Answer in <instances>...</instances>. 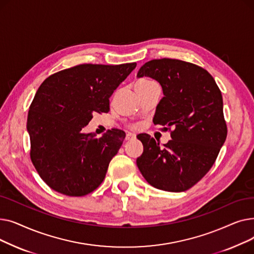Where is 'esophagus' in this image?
Returning <instances> with one entry per match:
<instances>
[{"instance_id":"obj_1","label":"esophagus","mask_w":254,"mask_h":254,"mask_svg":"<svg viewBox=\"0 0 254 254\" xmlns=\"http://www.w3.org/2000/svg\"><path fill=\"white\" fill-rule=\"evenodd\" d=\"M126 139H127V141H129V140H134V139H136V135H135V134H132V132H127Z\"/></svg>"}]
</instances>
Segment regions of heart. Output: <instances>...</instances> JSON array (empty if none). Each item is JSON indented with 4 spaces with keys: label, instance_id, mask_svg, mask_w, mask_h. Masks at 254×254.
I'll return each mask as SVG.
<instances>
[{
    "label": "heart",
    "instance_id": "b5f03b06",
    "mask_svg": "<svg viewBox=\"0 0 254 254\" xmlns=\"http://www.w3.org/2000/svg\"><path fill=\"white\" fill-rule=\"evenodd\" d=\"M150 83H153V81H149V80H140L136 83V88L140 87V86H144V85H148Z\"/></svg>",
    "mask_w": 254,
    "mask_h": 254
}]
</instances>
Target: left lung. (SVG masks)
Wrapping results in <instances>:
<instances>
[{
	"label": "left lung",
	"instance_id": "left-lung-1",
	"mask_svg": "<svg viewBox=\"0 0 254 254\" xmlns=\"http://www.w3.org/2000/svg\"><path fill=\"white\" fill-rule=\"evenodd\" d=\"M144 76L155 79L164 92L153 124L173 130L164 146L147 134L138 135L144 150L137 166L153 188L185 191L209 172L228 135L221 91L208 71L180 60L145 63L137 74Z\"/></svg>",
	"mask_w": 254,
	"mask_h": 254
}]
</instances>
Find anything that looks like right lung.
Segmentation results:
<instances>
[{
	"instance_id": "1",
	"label": "right lung",
	"mask_w": 254,
	"mask_h": 254,
	"mask_svg": "<svg viewBox=\"0 0 254 254\" xmlns=\"http://www.w3.org/2000/svg\"><path fill=\"white\" fill-rule=\"evenodd\" d=\"M136 65L78 64L49 76L40 85L26 128L32 163L50 189L82 196L103 182L126 132L112 128L96 138L82 129L93 113L109 111V98Z\"/></svg>"
}]
</instances>
